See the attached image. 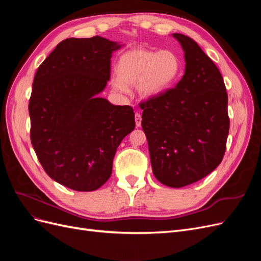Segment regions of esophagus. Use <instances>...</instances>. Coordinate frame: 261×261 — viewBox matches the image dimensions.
Here are the masks:
<instances>
[{"label":"esophagus","instance_id":"34e87169","mask_svg":"<svg viewBox=\"0 0 261 261\" xmlns=\"http://www.w3.org/2000/svg\"><path fill=\"white\" fill-rule=\"evenodd\" d=\"M135 122H136V127H140V126H141V115L139 113L135 114Z\"/></svg>","mask_w":261,"mask_h":261}]
</instances>
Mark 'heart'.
Here are the masks:
<instances>
[{"label":"heart","instance_id":"heart-1","mask_svg":"<svg viewBox=\"0 0 261 261\" xmlns=\"http://www.w3.org/2000/svg\"><path fill=\"white\" fill-rule=\"evenodd\" d=\"M180 69L178 55L171 50L133 49L118 59L117 77L111 81V87L115 93L126 96L129 93L128 87L136 85L140 97L154 98L175 84Z\"/></svg>","mask_w":261,"mask_h":261}]
</instances>
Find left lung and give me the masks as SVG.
Instances as JSON below:
<instances>
[{
	"instance_id": "8db88e82",
	"label": "left lung",
	"mask_w": 261,
	"mask_h": 261,
	"mask_svg": "<svg viewBox=\"0 0 261 261\" xmlns=\"http://www.w3.org/2000/svg\"><path fill=\"white\" fill-rule=\"evenodd\" d=\"M184 51L185 73L174 88L140 108L155 178L183 187L203 178L223 159L230 128L220 70L192 38L173 34Z\"/></svg>"
}]
</instances>
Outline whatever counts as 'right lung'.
<instances>
[{"label":"right lung","mask_w":261,"mask_h":261,"mask_svg":"<svg viewBox=\"0 0 261 261\" xmlns=\"http://www.w3.org/2000/svg\"><path fill=\"white\" fill-rule=\"evenodd\" d=\"M123 45L99 36L65 39L35 76L31 144L46 174L77 192L106 183L117 147L135 128L132 107L98 96L110 81L112 54Z\"/></svg>","instance_id":"1"}]
</instances>
